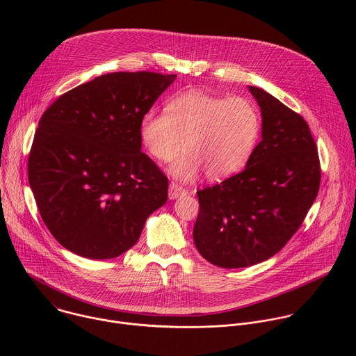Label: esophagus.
I'll return each mask as SVG.
<instances>
[{
  "label": "esophagus",
  "mask_w": 356,
  "mask_h": 356,
  "mask_svg": "<svg viewBox=\"0 0 356 356\" xmlns=\"http://www.w3.org/2000/svg\"><path fill=\"white\" fill-rule=\"evenodd\" d=\"M186 193H187V190L184 187H181V186L176 184V183H170L169 184V198L170 200H175V198H177V197H180V195H183Z\"/></svg>",
  "instance_id": "34e87169"
}]
</instances>
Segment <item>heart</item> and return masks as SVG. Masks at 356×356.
I'll use <instances>...</instances> for the list:
<instances>
[{"label":"heart","mask_w":356,"mask_h":356,"mask_svg":"<svg viewBox=\"0 0 356 356\" xmlns=\"http://www.w3.org/2000/svg\"><path fill=\"white\" fill-rule=\"evenodd\" d=\"M261 127L258 107L245 97L187 91L170 101L166 113L143 114L139 134L159 162H170L187 149L169 173L191 183L202 172L210 180H222L242 170L258 145Z\"/></svg>","instance_id":"obj_1"}]
</instances>
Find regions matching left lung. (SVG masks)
<instances>
[{"label": "left lung", "mask_w": 356, "mask_h": 356, "mask_svg": "<svg viewBox=\"0 0 356 356\" xmlns=\"http://www.w3.org/2000/svg\"><path fill=\"white\" fill-rule=\"evenodd\" d=\"M262 111V140L238 175L197 191L194 243L210 264H261L290 241L318 194L321 168L304 118L249 86Z\"/></svg>", "instance_id": "8db88e82"}]
</instances>
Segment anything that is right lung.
I'll list each match as a JSON object with an SVG mask.
<instances>
[{"instance_id": "right-lung-1", "label": "right lung", "mask_w": 356, "mask_h": 356, "mask_svg": "<svg viewBox=\"0 0 356 356\" xmlns=\"http://www.w3.org/2000/svg\"><path fill=\"white\" fill-rule=\"evenodd\" d=\"M176 74L118 72L62 94L42 115L28 158L40 217L76 255L132 248L168 200V177L143 152L140 118Z\"/></svg>"}]
</instances>
